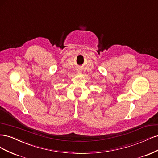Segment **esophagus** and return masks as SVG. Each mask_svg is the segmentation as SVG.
Listing matches in <instances>:
<instances>
[{
	"instance_id": "34e87169",
	"label": "esophagus",
	"mask_w": 158,
	"mask_h": 158,
	"mask_svg": "<svg viewBox=\"0 0 158 158\" xmlns=\"http://www.w3.org/2000/svg\"><path fill=\"white\" fill-rule=\"evenodd\" d=\"M78 72H79V71H78Z\"/></svg>"
}]
</instances>
